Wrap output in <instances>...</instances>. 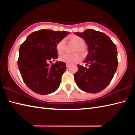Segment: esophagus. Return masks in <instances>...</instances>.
I'll return each mask as SVG.
<instances>
[{
  "instance_id": "obj_1",
  "label": "esophagus",
  "mask_w": 135,
  "mask_h": 135,
  "mask_svg": "<svg viewBox=\"0 0 135 135\" xmlns=\"http://www.w3.org/2000/svg\"><path fill=\"white\" fill-rule=\"evenodd\" d=\"M70 64H68V63H67V64H66V66H67V68H68V67H70Z\"/></svg>"
}]
</instances>
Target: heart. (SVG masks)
<instances>
[{
	"mask_svg": "<svg viewBox=\"0 0 135 135\" xmlns=\"http://www.w3.org/2000/svg\"><path fill=\"white\" fill-rule=\"evenodd\" d=\"M68 42L76 45L73 49V52H79L81 55H85L87 53V48L84 46V40L79 36L71 35L68 37ZM65 42L64 40H61L56 43V50L58 54H62L64 51ZM81 56L78 53L73 54H64L59 57V60L61 62L71 64L78 62L80 60Z\"/></svg>",
	"mask_w": 135,
	"mask_h": 135,
	"instance_id": "heart-1",
	"label": "heart"
}]
</instances>
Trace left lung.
I'll list each match as a JSON object with an SVG mask.
<instances>
[{
  "instance_id": "1",
  "label": "left lung",
  "mask_w": 135,
  "mask_h": 135,
  "mask_svg": "<svg viewBox=\"0 0 135 135\" xmlns=\"http://www.w3.org/2000/svg\"><path fill=\"white\" fill-rule=\"evenodd\" d=\"M75 35L85 40L89 51L84 61L88 67L77 65L75 81L84 92H99L110 83L117 70V47L111 38L102 32L88 29L83 33H75Z\"/></svg>"
}]
</instances>
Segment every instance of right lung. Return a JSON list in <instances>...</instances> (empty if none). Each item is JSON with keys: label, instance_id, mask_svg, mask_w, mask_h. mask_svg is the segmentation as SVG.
Listing matches in <instances>:
<instances>
[{"label": "right lung", "instance_id": "right-lung-1", "mask_svg": "<svg viewBox=\"0 0 135 135\" xmlns=\"http://www.w3.org/2000/svg\"><path fill=\"white\" fill-rule=\"evenodd\" d=\"M70 33L40 30L31 33L20 46L18 66L25 84L37 94L47 95L58 89L67 69L58 58L56 45Z\"/></svg>", "mask_w": 135, "mask_h": 135}]
</instances>
